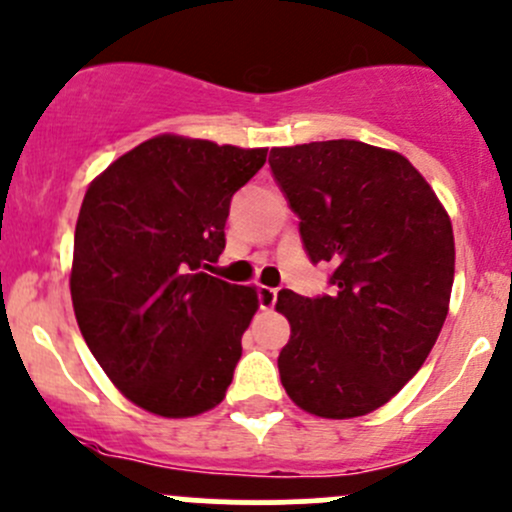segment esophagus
<instances>
[{"instance_id":"esophagus-1","label":"esophagus","mask_w":512,"mask_h":512,"mask_svg":"<svg viewBox=\"0 0 512 512\" xmlns=\"http://www.w3.org/2000/svg\"><path fill=\"white\" fill-rule=\"evenodd\" d=\"M257 299H260V309L262 311H272L274 304H277V289L260 287V292H257Z\"/></svg>"}]
</instances>
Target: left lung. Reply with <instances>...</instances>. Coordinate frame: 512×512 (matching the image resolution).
I'll return each mask as SVG.
<instances>
[{"label":"left lung","instance_id":"obj_1","mask_svg":"<svg viewBox=\"0 0 512 512\" xmlns=\"http://www.w3.org/2000/svg\"><path fill=\"white\" fill-rule=\"evenodd\" d=\"M270 166L311 262L336 267L331 294H277L292 326L279 378L304 412L363 417L437 343L454 284L449 213L402 154L355 139L274 147Z\"/></svg>","mask_w":512,"mask_h":512}]
</instances>
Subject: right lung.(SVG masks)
<instances>
[{
    "label": "right lung",
    "instance_id": "right-lung-1",
    "mask_svg": "<svg viewBox=\"0 0 512 512\" xmlns=\"http://www.w3.org/2000/svg\"><path fill=\"white\" fill-rule=\"evenodd\" d=\"M265 161L267 149L159 134L85 191L71 267L75 319L112 385L142 410L196 417L233 383L257 289L203 270L225 250L230 198Z\"/></svg>",
    "mask_w": 512,
    "mask_h": 512
}]
</instances>
